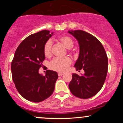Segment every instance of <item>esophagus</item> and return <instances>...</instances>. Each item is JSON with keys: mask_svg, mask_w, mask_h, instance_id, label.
<instances>
[{"mask_svg": "<svg viewBox=\"0 0 123 123\" xmlns=\"http://www.w3.org/2000/svg\"><path fill=\"white\" fill-rule=\"evenodd\" d=\"M63 74H64V73H61V72H58V75L59 76H62Z\"/></svg>", "mask_w": 123, "mask_h": 123, "instance_id": "1", "label": "esophagus"}]
</instances>
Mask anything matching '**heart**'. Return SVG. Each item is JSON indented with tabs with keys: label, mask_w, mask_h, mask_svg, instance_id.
I'll return each mask as SVG.
<instances>
[{
	"label": "heart",
	"mask_w": 123,
	"mask_h": 123,
	"mask_svg": "<svg viewBox=\"0 0 123 123\" xmlns=\"http://www.w3.org/2000/svg\"><path fill=\"white\" fill-rule=\"evenodd\" d=\"M59 40L63 44L67 49L73 47L74 42L71 37L68 36H62L59 37ZM52 41L47 40L44 46V54L46 57H50L52 54ZM72 60L70 57H65L63 58H55L51 62L50 68L52 70L58 72L65 71L69 66L72 63Z\"/></svg>",
	"instance_id": "heart-1"
}]
</instances>
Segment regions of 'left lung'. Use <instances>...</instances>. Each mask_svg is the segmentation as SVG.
<instances>
[{
    "label": "left lung",
    "instance_id": "left-lung-1",
    "mask_svg": "<svg viewBox=\"0 0 123 123\" xmlns=\"http://www.w3.org/2000/svg\"><path fill=\"white\" fill-rule=\"evenodd\" d=\"M78 41L79 55L74 66L76 70L83 69L84 73L72 74L69 84L73 95L87 99L95 95L102 88L108 68V60L104 46L92 35L81 30L69 31Z\"/></svg>",
    "mask_w": 123,
    "mask_h": 123
}]
</instances>
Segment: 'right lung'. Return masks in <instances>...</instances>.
<instances>
[{"label": "right lung", "mask_w": 123, "mask_h": 123, "mask_svg": "<svg viewBox=\"0 0 123 123\" xmlns=\"http://www.w3.org/2000/svg\"><path fill=\"white\" fill-rule=\"evenodd\" d=\"M53 35L47 30L29 35L17 49L11 65L15 87L28 101L40 102L52 95L57 72L47 70L45 76L39 73L45 59L44 46Z\"/></svg>", "instance_id": "add662e5"}]
</instances>
